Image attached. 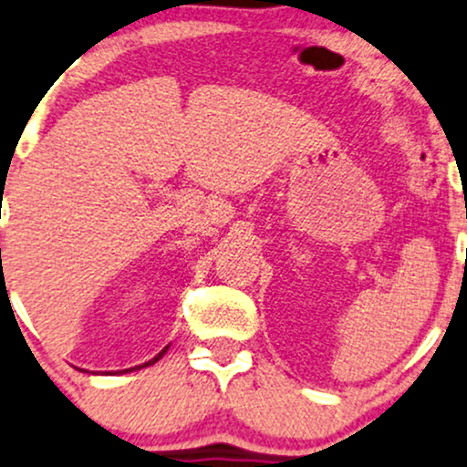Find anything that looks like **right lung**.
<instances>
[{"label": "right lung", "mask_w": 467, "mask_h": 467, "mask_svg": "<svg viewBox=\"0 0 467 467\" xmlns=\"http://www.w3.org/2000/svg\"><path fill=\"white\" fill-rule=\"evenodd\" d=\"M168 349H170V345H168V347H165V349H163V351H161V353H159V356H154V358H151V360H147V362H145V365H140V367H134V369H143V367H150V365H154V362H159V360H161V358H163V356H165V351H168ZM134 369H122V371H120V374H127V371H134Z\"/></svg>", "instance_id": "1"}]
</instances>
